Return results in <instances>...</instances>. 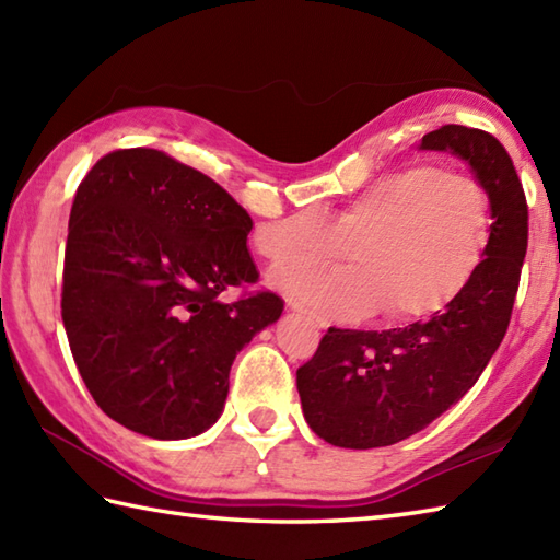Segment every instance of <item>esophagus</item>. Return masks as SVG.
I'll return each mask as SVG.
<instances>
[{
  "instance_id": "1",
  "label": "esophagus",
  "mask_w": 560,
  "mask_h": 560,
  "mask_svg": "<svg viewBox=\"0 0 560 560\" xmlns=\"http://www.w3.org/2000/svg\"><path fill=\"white\" fill-rule=\"evenodd\" d=\"M287 307H289V313H293V315H299V317H303V319H307V323H313V325H317V327H325V323L323 319H319L315 313H311V311H305L303 305H299V303H287Z\"/></svg>"
}]
</instances>
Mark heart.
<instances>
[{"instance_id": "b5f03b06", "label": "heart", "mask_w": 560, "mask_h": 560, "mask_svg": "<svg viewBox=\"0 0 560 560\" xmlns=\"http://www.w3.org/2000/svg\"><path fill=\"white\" fill-rule=\"evenodd\" d=\"M491 197L469 175L440 165L387 173L329 221L315 207L261 223L255 243L273 265V283L327 317L385 307L395 323L443 311L477 273L491 243ZM352 247L357 265L317 270Z\"/></svg>"}]
</instances>
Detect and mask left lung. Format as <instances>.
<instances>
[{
  "mask_svg": "<svg viewBox=\"0 0 560 560\" xmlns=\"http://www.w3.org/2000/svg\"><path fill=\"white\" fill-rule=\"evenodd\" d=\"M421 149L455 153L486 187L491 243L467 289L425 323L327 329L295 383L307 425L337 447H385L423 431L477 383L515 305L527 253V199L513 159L493 135L462 125L428 132Z\"/></svg>",
  "mask_w": 560,
  "mask_h": 560,
  "instance_id": "8db88e82",
  "label": "left lung"
}]
</instances>
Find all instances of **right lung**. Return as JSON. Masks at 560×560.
<instances>
[{"label": "right lung", "mask_w": 560, "mask_h": 560, "mask_svg": "<svg viewBox=\"0 0 560 560\" xmlns=\"http://www.w3.org/2000/svg\"><path fill=\"white\" fill-rule=\"evenodd\" d=\"M253 219L211 177L156 149H120L83 177L69 213L62 319L91 397L156 440L217 423L237 351L277 323L247 249Z\"/></svg>", "instance_id": "right-lung-1"}]
</instances>
